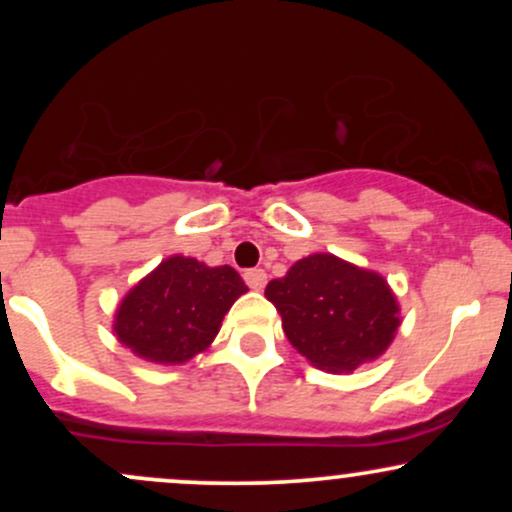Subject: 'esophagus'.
<instances>
[{
	"label": "esophagus",
	"instance_id": "34e87169",
	"mask_svg": "<svg viewBox=\"0 0 512 512\" xmlns=\"http://www.w3.org/2000/svg\"><path fill=\"white\" fill-rule=\"evenodd\" d=\"M243 279L250 289L262 291L264 284H267V272H264V269H248V272L243 274Z\"/></svg>",
	"mask_w": 512,
	"mask_h": 512
}]
</instances>
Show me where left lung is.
Wrapping results in <instances>:
<instances>
[{"label": "left lung", "instance_id": "obj_1", "mask_svg": "<svg viewBox=\"0 0 512 512\" xmlns=\"http://www.w3.org/2000/svg\"><path fill=\"white\" fill-rule=\"evenodd\" d=\"M264 296L298 354L330 373L378 358L399 327V305L383 276L325 252L298 260L269 281Z\"/></svg>", "mask_w": 512, "mask_h": 512}]
</instances>
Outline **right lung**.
Segmentation results:
<instances>
[{
    "mask_svg": "<svg viewBox=\"0 0 512 512\" xmlns=\"http://www.w3.org/2000/svg\"><path fill=\"white\" fill-rule=\"evenodd\" d=\"M245 291L228 264L207 267L192 257H168L120 303L115 334L146 361L185 363L214 342L223 315Z\"/></svg>",
    "mask_w": 512,
    "mask_h": 512,
    "instance_id": "add662e5",
    "label": "right lung"
}]
</instances>
